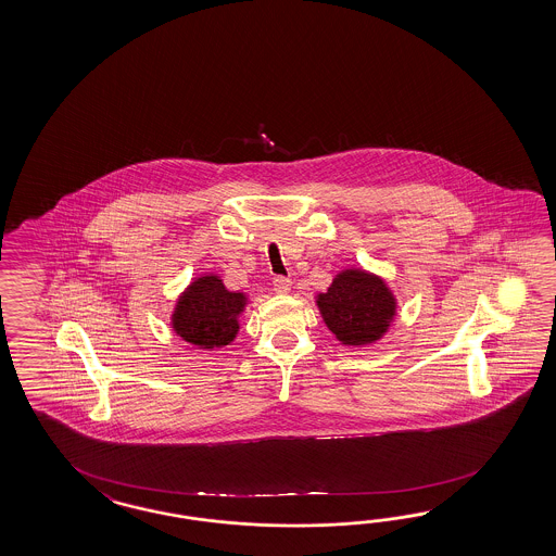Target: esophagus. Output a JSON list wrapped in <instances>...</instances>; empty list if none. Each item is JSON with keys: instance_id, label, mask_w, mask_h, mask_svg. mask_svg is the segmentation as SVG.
<instances>
[{"instance_id": "obj_1", "label": "esophagus", "mask_w": 556, "mask_h": 556, "mask_svg": "<svg viewBox=\"0 0 556 556\" xmlns=\"http://www.w3.org/2000/svg\"><path fill=\"white\" fill-rule=\"evenodd\" d=\"M291 279H289V277H281V275H279V277H275V279H273V289H275V291H277V293H289V291H291Z\"/></svg>"}]
</instances>
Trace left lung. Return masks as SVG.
Returning a JSON list of instances; mask_svg holds the SVG:
<instances>
[{
    "label": "left lung",
    "instance_id": "1",
    "mask_svg": "<svg viewBox=\"0 0 556 556\" xmlns=\"http://www.w3.org/2000/svg\"><path fill=\"white\" fill-rule=\"evenodd\" d=\"M317 307L329 331L352 348L383 338L397 309L386 281L364 269L338 273L326 293L317 295Z\"/></svg>",
    "mask_w": 556,
    "mask_h": 556
}]
</instances>
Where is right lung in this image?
<instances>
[{
	"mask_svg": "<svg viewBox=\"0 0 556 556\" xmlns=\"http://www.w3.org/2000/svg\"><path fill=\"white\" fill-rule=\"evenodd\" d=\"M244 305V293L229 291L218 275H203L180 293L170 324L178 338L201 350L225 348L237 338Z\"/></svg>",
	"mask_w": 556,
	"mask_h": 556,
	"instance_id": "1",
	"label": "right lung"
}]
</instances>
